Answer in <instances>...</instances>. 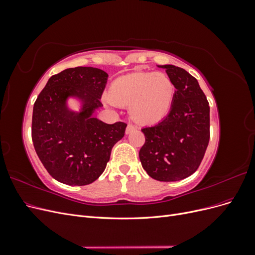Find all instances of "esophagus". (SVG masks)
Masks as SVG:
<instances>
[{"instance_id":"34e87169","label":"esophagus","mask_w":255,"mask_h":255,"mask_svg":"<svg viewBox=\"0 0 255 255\" xmlns=\"http://www.w3.org/2000/svg\"><path fill=\"white\" fill-rule=\"evenodd\" d=\"M136 128L133 126V125H128L127 127V129H126V133L127 134H129L130 132H133V130H135Z\"/></svg>"}]
</instances>
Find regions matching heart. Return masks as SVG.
Masks as SVG:
<instances>
[{"label": "heart", "instance_id": "1", "mask_svg": "<svg viewBox=\"0 0 255 255\" xmlns=\"http://www.w3.org/2000/svg\"><path fill=\"white\" fill-rule=\"evenodd\" d=\"M174 84L164 72H136L115 80L109 90L111 101L129 106V115L141 125L164 119L171 109Z\"/></svg>", "mask_w": 255, "mask_h": 255}]
</instances>
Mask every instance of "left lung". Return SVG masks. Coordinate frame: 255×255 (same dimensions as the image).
<instances>
[{
    "label": "left lung",
    "instance_id": "8db88e82",
    "mask_svg": "<svg viewBox=\"0 0 255 255\" xmlns=\"http://www.w3.org/2000/svg\"><path fill=\"white\" fill-rule=\"evenodd\" d=\"M166 70L175 87L171 109L157 125L142 128V168L154 180L175 182L194 173L210 141V106L198 81L173 65Z\"/></svg>",
    "mask_w": 255,
    "mask_h": 255
}]
</instances>
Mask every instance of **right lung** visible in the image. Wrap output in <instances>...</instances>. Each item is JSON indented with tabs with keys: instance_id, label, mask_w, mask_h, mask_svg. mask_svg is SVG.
<instances>
[{
	"instance_id": "right-lung-1",
	"label": "right lung",
	"mask_w": 255,
	"mask_h": 255,
	"mask_svg": "<svg viewBox=\"0 0 255 255\" xmlns=\"http://www.w3.org/2000/svg\"><path fill=\"white\" fill-rule=\"evenodd\" d=\"M109 74L94 67L69 68L51 76L33 109L32 139L38 157L56 181L83 186L103 173L113 146L127 125H107L95 117ZM80 110L68 107V100Z\"/></svg>"
}]
</instances>
